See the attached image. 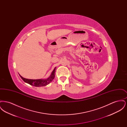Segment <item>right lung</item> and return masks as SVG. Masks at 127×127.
<instances>
[{"label": "right lung", "instance_id": "add662e5", "mask_svg": "<svg viewBox=\"0 0 127 127\" xmlns=\"http://www.w3.org/2000/svg\"><path fill=\"white\" fill-rule=\"evenodd\" d=\"M56 67H55L53 70V71L51 73L50 76L48 77V79H27L24 78L22 77L21 75L19 76L21 77V78L23 79V80L26 83H27L29 84L35 86V87H43L47 86V85L49 84L53 79L55 77V71H56Z\"/></svg>", "mask_w": 127, "mask_h": 127}]
</instances>
